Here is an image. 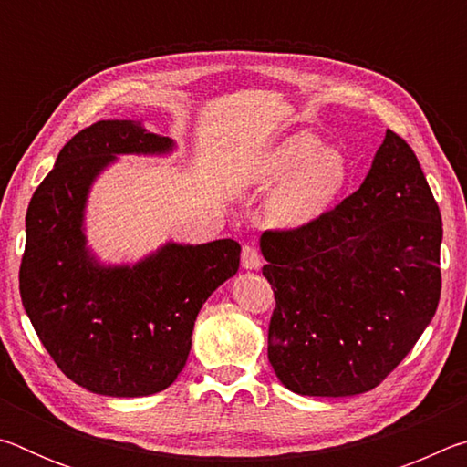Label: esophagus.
<instances>
[{
	"label": "esophagus",
	"instance_id": "esophagus-1",
	"mask_svg": "<svg viewBox=\"0 0 467 467\" xmlns=\"http://www.w3.org/2000/svg\"><path fill=\"white\" fill-rule=\"evenodd\" d=\"M241 264L244 270H259L264 262H262V255H259V251L253 247V244H244L241 251Z\"/></svg>",
	"mask_w": 467,
	"mask_h": 467
}]
</instances>
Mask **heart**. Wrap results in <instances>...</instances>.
I'll list each match as a JSON object with an SVG mask.
<instances>
[{
  "mask_svg": "<svg viewBox=\"0 0 467 467\" xmlns=\"http://www.w3.org/2000/svg\"><path fill=\"white\" fill-rule=\"evenodd\" d=\"M253 183H280L267 202V218L282 228H296L319 218L348 181V162L336 148H321L311 131L292 133L262 156Z\"/></svg>",
  "mask_w": 467,
  "mask_h": 467,
  "instance_id": "b5f03b06",
  "label": "heart"
}]
</instances>
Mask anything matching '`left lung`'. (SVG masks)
<instances>
[{"label":"left lung","instance_id":"obj_1","mask_svg":"<svg viewBox=\"0 0 467 467\" xmlns=\"http://www.w3.org/2000/svg\"><path fill=\"white\" fill-rule=\"evenodd\" d=\"M441 241L420 162L391 130L357 192L309 224L265 231L267 358L282 385L319 398L375 389L434 317Z\"/></svg>","mask_w":467,"mask_h":467}]
</instances>
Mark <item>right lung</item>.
Returning a JSON list of instances; mask_svg holds the SVG:
<instances>
[{
	"mask_svg": "<svg viewBox=\"0 0 467 467\" xmlns=\"http://www.w3.org/2000/svg\"><path fill=\"white\" fill-rule=\"evenodd\" d=\"M172 140L138 121H99L61 148L26 212L20 296L61 373L113 398L152 395L183 370L195 317L239 270L241 244L169 243L136 265H100L86 249L84 205L117 154H164Z\"/></svg>",
	"mask_w": 467,
	"mask_h": 467,
	"instance_id": "obj_1",
	"label": "right lung"
}]
</instances>
